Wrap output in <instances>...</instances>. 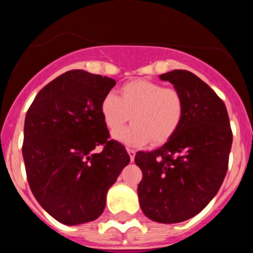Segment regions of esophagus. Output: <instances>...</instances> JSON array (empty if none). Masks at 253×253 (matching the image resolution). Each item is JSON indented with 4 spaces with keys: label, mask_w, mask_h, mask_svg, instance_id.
Here are the masks:
<instances>
[{
    "label": "esophagus",
    "mask_w": 253,
    "mask_h": 253,
    "mask_svg": "<svg viewBox=\"0 0 253 253\" xmlns=\"http://www.w3.org/2000/svg\"><path fill=\"white\" fill-rule=\"evenodd\" d=\"M126 152H128L129 157H130V161H131V162H133V161H134V157H135V151H134V149L128 148V149H126Z\"/></svg>",
    "instance_id": "34e87169"
}]
</instances>
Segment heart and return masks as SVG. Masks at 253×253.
<instances>
[{
    "label": "heart",
    "instance_id": "heart-1",
    "mask_svg": "<svg viewBox=\"0 0 253 253\" xmlns=\"http://www.w3.org/2000/svg\"><path fill=\"white\" fill-rule=\"evenodd\" d=\"M120 93H106L100 105L111 133L117 131L132 114L133 124L114 134L116 140L142 147L151 140L153 144H162L175 135L185 114L184 97L177 90L165 88L148 80H134L125 84Z\"/></svg>",
    "mask_w": 253,
    "mask_h": 253
}]
</instances>
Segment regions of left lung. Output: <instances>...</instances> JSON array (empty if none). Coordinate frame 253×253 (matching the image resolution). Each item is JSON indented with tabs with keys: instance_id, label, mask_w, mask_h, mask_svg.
<instances>
[{
	"instance_id": "left-lung-1",
	"label": "left lung",
	"mask_w": 253,
	"mask_h": 253,
	"mask_svg": "<svg viewBox=\"0 0 253 253\" xmlns=\"http://www.w3.org/2000/svg\"><path fill=\"white\" fill-rule=\"evenodd\" d=\"M182 95L184 119L161 148L139 151L135 163L143 172L139 204L153 222L172 224L200 213L222 185L232 147L227 109L198 76L184 69L163 73Z\"/></svg>"
}]
</instances>
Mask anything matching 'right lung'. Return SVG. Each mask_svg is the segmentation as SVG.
<instances>
[{"label": "right lung", "mask_w": 253, "mask_h": 253, "mask_svg": "<svg viewBox=\"0 0 253 253\" xmlns=\"http://www.w3.org/2000/svg\"><path fill=\"white\" fill-rule=\"evenodd\" d=\"M115 80L73 69L43 87L29 107L22 157L29 185L42 208L66 225L92 222L106 194L130 162L109 139L100 105ZM104 145L100 154L93 149Z\"/></svg>", "instance_id": "add662e5"}]
</instances>
